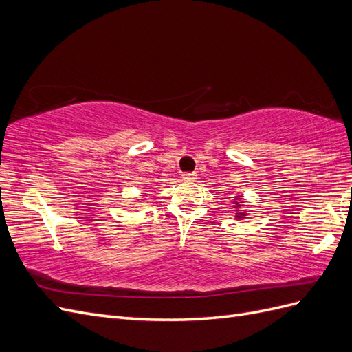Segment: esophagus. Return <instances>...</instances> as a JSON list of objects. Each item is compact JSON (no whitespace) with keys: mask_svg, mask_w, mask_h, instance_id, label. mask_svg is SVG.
I'll return each instance as SVG.
<instances>
[{"mask_svg":"<svg viewBox=\"0 0 352 352\" xmlns=\"http://www.w3.org/2000/svg\"><path fill=\"white\" fill-rule=\"evenodd\" d=\"M182 177H184L185 182H195V180H197V175L195 173H185Z\"/></svg>","mask_w":352,"mask_h":352,"instance_id":"1","label":"esophagus"}]
</instances>
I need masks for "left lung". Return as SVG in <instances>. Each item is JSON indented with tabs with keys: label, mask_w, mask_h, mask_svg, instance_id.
Here are the masks:
<instances>
[{
	"label": "left lung",
	"mask_w": 352,
	"mask_h": 352,
	"mask_svg": "<svg viewBox=\"0 0 352 352\" xmlns=\"http://www.w3.org/2000/svg\"><path fill=\"white\" fill-rule=\"evenodd\" d=\"M233 198V201H232V204L235 206V211H236V214H235V217L236 219H245V216H247V211H242V210H239L241 207H242V197L241 195H236V197H232Z\"/></svg>",
	"instance_id": "obj_1"
}]
</instances>
